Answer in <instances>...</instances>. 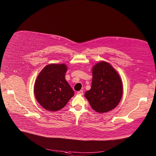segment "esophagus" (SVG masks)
Here are the masks:
<instances>
[{
	"label": "esophagus",
	"instance_id": "1",
	"mask_svg": "<svg viewBox=\"0 0 156 156\" xmlns=\"http://www.w3.org/2000/svg\"><path fill=\"white\" fill-rule=\"evenodd\" d=\"M77 94H78V95H83V90H80V91H78Z\"/></svg>",
	"mask_w": 156,
	"mask_h": 156
}]
</instances>
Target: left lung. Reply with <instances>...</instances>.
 Returning <instances> with one entry per match:
<instances>
[{
	"instance_id": "8db88e82",
	"label": "left lung",
	"mask_w": 156,
	"mask_h": 156,
	"mask_svg": "<svg viewBox=\"0 0 156 156\" xmlns=\"http://www.w3.org/2000/svg\"><path fill=\"white\" fill-rule=\"evenodd\" d=\"M91 89L85 96L91 108L105 113L115 108L122 96V83L117 72L109 63L99 62L93 68Z\"/></svg>"
}]
</instances>
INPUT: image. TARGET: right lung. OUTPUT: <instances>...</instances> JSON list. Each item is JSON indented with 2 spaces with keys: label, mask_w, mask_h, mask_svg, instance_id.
Returning <instances> with one entry per match:
<instances>
[{
  "label": "right lung",
  "mask_w": 156,
  "mask_h": 156,
  "mask_svg": "<svg viewBox=\"0 0 156 156\" xmlns=\"http://www.w3.org/2000/svg\"><path fill=\"white\" fill-rule=\"evenodd\" d=\"M65 64H51L39 74L34 85V95L44 108L52 112L63 108L74 95V91L65 80Z\"/></svg>",
  "instance_id": "right-lung-1"
}]
</instances>
